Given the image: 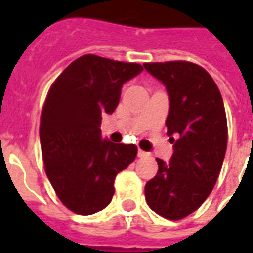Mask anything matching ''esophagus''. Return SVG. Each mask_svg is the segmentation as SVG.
Returning a JSON list of instances; mask_svg holds the SVG:
<instances>
[{
	"instance_id": "1",
	"label": "esophagus",
	"mask_w": 253,
	"mask_h": 253,
	"mask_svg": "<svg viewBox=\"0 0 253 253\" xmlns=\"http://www.w3.org/2000/svg\"><path fill=\"white\" fill-rule=\"evenodd\" d=\"M138 156L139 158H146V156H148V152H146V151H143V150H139Z\"/></svg>"
}]
</instances>
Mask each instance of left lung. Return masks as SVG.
Here are the masks:
<instances>
[{
	"label": "left lung",
	"instance_id": "1",
	"mask_svg": "<svg viewBox=\"0 0 253 253\" xmlns=\"http://www.w3.org/2000/svg\"><path fill=\"white\" fill-rule=\"evenodd\" d=\"M169 97L167 134L173 155L146 184L148 206L170 220L182 219L204 204L215 185L227 148V119L220 91L202 67L189 61L146 63Z\"/></svg>",
	"mask_w": 253,
	"mask_h": 253
}]
</instances>
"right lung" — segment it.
Here are the masks:
<instances>
[{
    "instance_id": "add662e5",
    "label": "right lung",
    "mask_w": 253,
    "mask_h": 253,
    "mask_svg": "<svg viewBox=\"0 0 253 253\" xmlns=\"http://www.w3.org/2000/svg\"><path fill=\"white\" fill-rule=\"evenodd\" d=\"M142 71L136 63L84 55L47 94L39 128L45 174L59 200L79 215L106 208L117 174L136 158L135 144L111 143L99 127L102 115L118 106L123 84Z\"/></svg>"
}]
</instances>
